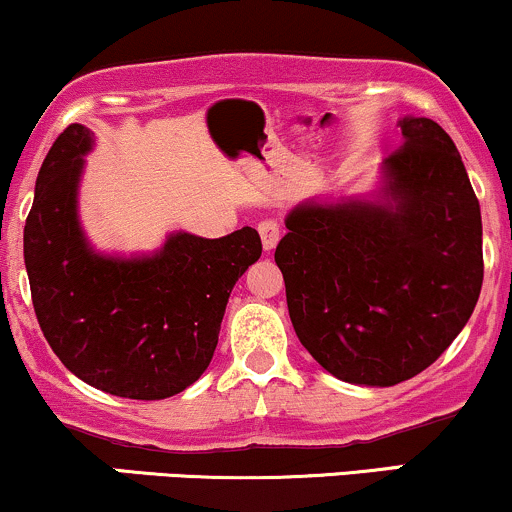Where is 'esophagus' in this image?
<instances>
[{"mask_svg": "<svg viewBox=\"0 0 512 512\" xmlns=\"http://www.w3.org/2000/svg\"><path fill=\"white\" fill-rule=\"evenodd\" d=\"M257 231H260L264 250H272L281 238V223L276 219H262L257 223Z\"/></svg>", "mask_w": 512, "mask_h": 512, "instance_id": "1", "label": "esophagus"}]
</instances>
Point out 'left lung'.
I'll return each instance as SVG.
<instances>
[{
	"instance_id": "obj_1",
	"label": "left lung",
	"mask_w": 512,
	"mask_h": 512,
	"mask_svg": "<svg viewBox=\"0 0 512 512\" xmlns=\"http://www.w3.org/2000/svg\"><path fill=\"white\" fill-rule=\"evenodd\" d=\"M385 204L291 211L274 260L301 344L334 378L390 387L462 332L484 281L481 211L450 134L404 117Z\"/></svg>"
}]
</instances>
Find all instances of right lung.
I'll return each instance as SVG.
<instances>
[{
	"mask_svg": "<svg viewBox=\"0 0 512 512\" xmlns=\"http://www.w3.org/2000/svg\"><path fill=\"white\" fill-rule=\"evenodd\" d=\"M91 132L69 125L35 180L23 228L38 325L84 383L129 399H166L190 387L219 344L228 296L262 240L245 226L226 238L178 233L144 260L88 250L76 221V182Z\"/></svg>",
	"mask_w": 512,
	"mask_h": 512,
	"instance_id": "1",
	"label": "right lung"
}]
</instances>
